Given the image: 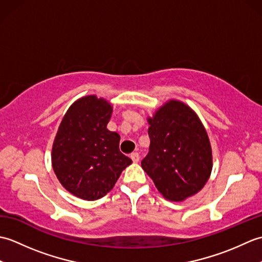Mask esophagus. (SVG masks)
<instances>
[{
  "label": "esophagus",
  "instance_id": "esophagus-1",
  "mask_svg": "<svg viewBox=\"0 0 262 262\" xmlns=\"http://www.w3.org/2000/svg\"><path fill=\"white\" fill-rule=\"evenodd\" d=\"M130 159H132L133 162L137 163L138 161H140V154L136 153V152H135V153H132V154H130Z\"/></svg>",
  "mask_w": 262,
  "mask_h": 262
}]
</instances>
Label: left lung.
I'll use <instances>...</instances> for the list:
<instances>
[{
	"label": "left lung",
	"mask_w": 262,
	"mask_h": 262,
	"mask_svg": "<svg viewBox=\"0 0 262 262\" xmlns=\"http://www.w3.org/2000/svg\"><path fill=\"white\" fill-rule=\"evenodd\" d=\"M149 152L142 168L170 202H183L202 190L213 169L210 142L197 114L171 99L147 117Z\"/></svg>",
	"instance_id": "8db88e82"
}]
</instances>
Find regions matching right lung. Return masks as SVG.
Returning <instances> with one entry per match:
<instances>
[{
	"instance_id": "1",
	"label": "right lung",
	"mask_w": 262,
	"mask_h": 262,
	"mask_svg": "<svg viewBox=\"0 0 262 262\" xmlns=\"http://www.w3.org/2000/svg\"><path fill=\"white\" fill-rule=\"evenodd\" d=\"M113 105L94 94L77 99L64 115L52 148L58 181L73 196L97 200L105 196L132 160L119 151L120 136L107 125Z\"/></svg>"
}]
</instances>
